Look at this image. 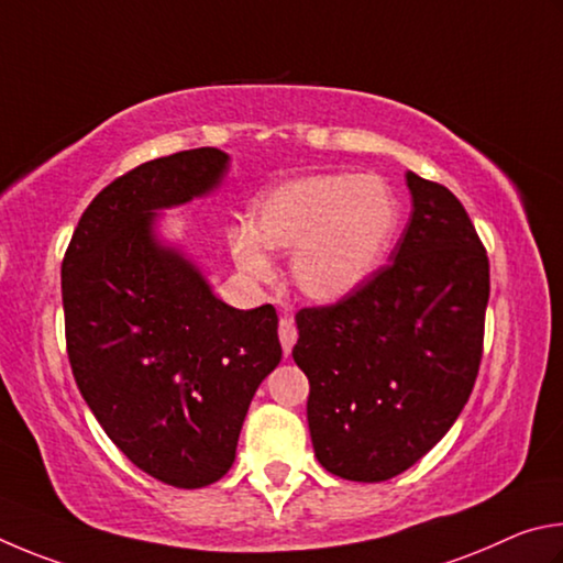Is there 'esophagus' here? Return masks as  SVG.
Listing matches in <instances>:
<instances>
[{
    "label": "esophagus",
    "mask_w": 563,
    "mask_h": 563,
    "mask_svg": "<svg viewBox=\"0 0 563 563\" xmlns=\"http://www.w3.org/2000/svg\"><path fill=\"white\" fill-rule=\"evenodd\" d=\"M279 341H282V349H284V356H289L294 343H297V327L289 319H282L279 321Z\"/></svg>",
    "instance_id": "34e87169"
}]
</instances>
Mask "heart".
Masks as SVG:
<instances>
[{
  "label": "heart",
  "mask_w": 563,
  "mask_h": 563,
  "mask_svg": "<svg viewBox=\"0 0 563 563\" xmlns=\"http://www.w3.org/2000/svg\"><path fill=\"white\" fill-rule=\"evenodd\" d=\"M398 227V202L373 175L317 173L264 192L250 230L230 236L240 269L256 282L272 276L266 250L291 254V279L307 297L336 301L376 269Z\"/></svg>",
  "instance_id": "obj_1"
}]
</instances>
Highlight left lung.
<instances>
[{"mask_svg": "<svg viewBox=\"0 0 563 563\" xmlns=\"http://www.w3.org/2000/svg\"><path fill=\"white\" fill-rule=\"evenodd\" d=\"M406 183L412 212L390 262L339 301L297 313L291 356L309 378L313 452L353 482H386L438 445L485 346V244L445 185L410 170Z\"/></svg>", "mask_w": 563, "mask_h": 563, "instance_id": "left-lung-1", "label": "left lung"}]
</instances>
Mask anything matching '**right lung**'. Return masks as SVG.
I'll return each mask as SVG.
<instances>
[{"instance_id":"obj_1","label":"right lung","mask_w":563,"mask_h":563,"mask_svg":"<svg viewBox=\"0 0 563 563\" xmlns=\"http://www.w3.org/2000/svg\"><path fill=\"white\" fill-rule=\"evenodd\" d=\"M227 157L195 147L98 192L62 262L66 353L113 445L145 475L197 489L232 467L254 390L282 361L272 303L240 311L153 240V212L220 183Z\"/></svg>"}]
</instances>
